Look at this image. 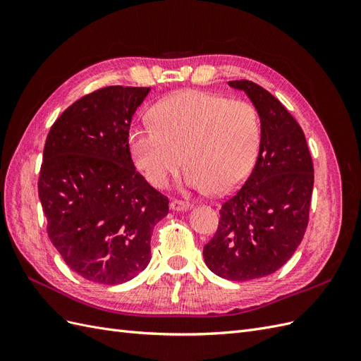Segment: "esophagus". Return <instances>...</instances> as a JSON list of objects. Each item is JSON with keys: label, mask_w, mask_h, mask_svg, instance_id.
I'll return each mask as SVG.
<instances>
[{"label": "esophagus", "mask_w": 361, "mask_h": 361, "mask_svg": "<svg viewBox=\"0 0 361 361\" xmlns=\"http://www.w3.org/2000/svg\"><path fill=\"white\" fill-rule=\"evenodd\" d=\"M170 207L173 211H188L191 207V203L190 202H183V200H178L174 199L170 204Z\"/></svg>", "instance_id": "obj_1"}]
</instances>
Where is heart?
Listing matches in <instances>:
<instances>
[{
	"label": "heart",
	"mask_w": 361,
	"mask_h": 361,
	"mask_svg": "<svg viewBox=\"0 0 361 361\" xmlns=\"http://www.w3.org/2000/svg\"><path fill=\"white\" fill-rule=\"evenodd\" d=\"M152 122L129 130L130 155L155 188H167L185 164L195 190L226 194L253 170L260 147V120L245 101L185 90L159 102Z\"/></svg>",
	"instance_id": "1"
}]
</instances>
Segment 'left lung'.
Wrapping results in <instances>:
<instances>
[{"label": "left lung", "instance_id": "left-lung-1", "mask_svg": "<svg viewBox=\"0 0 361 361\" xmlns=\"http://www.w3.org/2000/svg\"><path fill=\"white\" fill-rule=\"evenodd\" d=\"M228 85L253 101L260 117V147L243 187L221 203L216 232L203 256L216 276L245 281L280 269L301 244L314 174L302 129L277 97L248 80Z\"/></svg>", "mask_w": 361, "mask_h": 361}]
</instances>
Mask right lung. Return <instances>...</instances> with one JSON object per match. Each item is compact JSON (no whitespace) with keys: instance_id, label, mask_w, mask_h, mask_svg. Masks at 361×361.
Masks as SVG:
<instances>
[{"instance_id":"obj_1","label":"right lung","mask_w":361,"mask_h":361,"mask_svg":"<svg viewBox=\"0 0 361 361\" xmlns=\"http://www.w3.org/2000/svg\"><path fill=\"white\" fill-rule=\"evenodd\" d=\"M149 87L110 85L73 102L43 149L39 199L47 232L66 265L85 280L118 285L150 260L154 227L167 195L130 158L129 128Z\"/></svg>"}]
</instances>
